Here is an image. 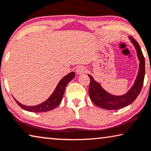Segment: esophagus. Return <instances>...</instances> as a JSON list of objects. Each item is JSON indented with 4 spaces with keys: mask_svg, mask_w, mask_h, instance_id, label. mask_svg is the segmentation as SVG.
<instances>
[{
    "mask_svg": "<svg viewBox=\"0 0 151 151\" xmlns=\"http://www.w3.org/2000/svg\"><path fill=\"white\" fill-rule=\"evenodd\" d=\"M87 72V68L84 66H79L78 67L77 69H76V73L77 74H82Z\"/></svg>",
    "mask_w": 151,
    "mask_h": 151,
    "instance_id": "1",
    "label": "esophagus"
}]
</instances>
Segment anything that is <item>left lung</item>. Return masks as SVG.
I'll return each mask as SVG.
<instances>
[{
  "mask_svg": "<svg viewBox=\"0 0 151 151\" xmlns=\"http://www.w3.org/2000/svg\"><path fill=\"white\" fill-rule=\"evenodd\" d=\"M129 39L137 50V57L139 60V67L134 84L127 93L122 96L111 95L103 89L101 85L95 82L91 76L88 75L91 79L88 89L89 95L92 101L99 108L109 110H116L123 108L132 104L142 90L145 76V59L139 43L132 37H129Z\"/></svg>",
  "mask_w": 151,
  "mask_h": 151,
  "instance_id": "left-lung-1",
  "label": "left lung"
}]
</instances>
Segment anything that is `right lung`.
<instances>
[{
  "mask_svg": "<svg viewBox=\"0 0 151 151\" xmlns=\"http://www.w3.org/2000/svg\"><path fill=\"white\" fill-rule=\"evenodd\" d=\"M74 77H75V73L74 72H71L68 75L65 76L58 83L55 91H54V93L50 96L49 99L46 100L45 102L42 103V104L37 105V106H26L21 104L20 103L16 101L15 99H14L19 106H20L24 110L28 111V112L37 113L48 112V111L56 108L60 104V103L63 99V95H64L65 87L71 80L73 79Z\"/></svg>",
  "mask_w": 151,
  "mask_h": 151,
  "instance_id": "obj_1",
  "label": "right lung"
}]
</instances>
